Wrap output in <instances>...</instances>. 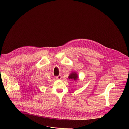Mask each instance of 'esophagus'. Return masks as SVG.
Wrapping results in <instances>:
<instances>
[{
  "instance_id": "34e87169",
  "label": "esophagus",
  "mask_w": 129,
  "mask_h": 129,
  "mask_svg": "<svg viewBox=\"0 0 129 129\" xmlns=\"http://www.w3.org/2000/svg\"><path fill=\"white\" fill-rule=\"evenodd\" d=\"M56 79H60L61 78H62V76H61L60 75H58V76H56Z\"/></svg>"
}]
</instances>
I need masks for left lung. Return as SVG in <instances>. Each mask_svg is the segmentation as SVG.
I'll return each mask as SVG.
<instances>
[{
	"label": "left lung",
	"instance_id": "left-lung-1",
	"mask_svg": "<svg viewBox=\"0 0 129 129\" xmlns=\"http://www.w3.org/2000/svg\"><path fill=\"white\" fill-rule=\"evenodd\" d=\"M69 78L70 79H72L73 80H76L78 79V76H77V74L74 72L71 73V74H70V75L69 76Z\"/></svg>",
	"mask_w": 129,
	"mask_h": 129
}]
</instances>
